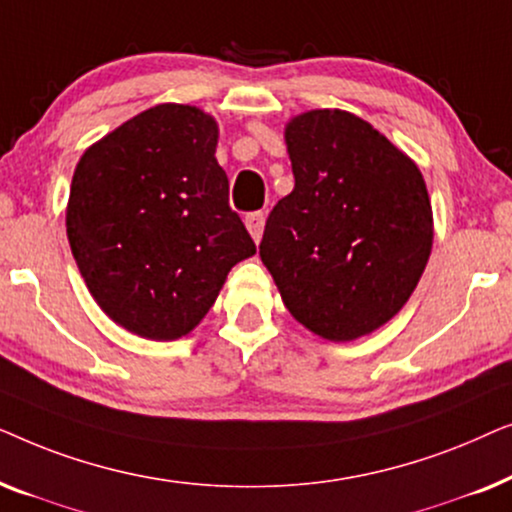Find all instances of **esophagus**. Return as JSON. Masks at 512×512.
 Here are the masks:
<instances>
[{
	"label": "esophagus",
	"mask_w": 512,
	"mask_h": 512,
	"mask_svg": "<svg viewBox=\"0 0 512 512\" xmlns=\"http://www.w3.org/2000/svg\"><path fill=\"white\" fill-rule=\"evenodd\" d=\"M244 223H247L251 237H254L256 242H261L263 228H265V214L263 212H251V214L244 216Z\"/></svg>",
	"instance_id": "esophagus-1"
}]
</instances>
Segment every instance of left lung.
Masks as SVG:
<instances>
[{"instance_id":"1","label":"left lung","mask_w":512,"mask_h":512,"mask_svg":"<svg viewBox=\"0 0 512 512\" xmlns=\"http://www.w3.org/2000/svg\"><path fill=\"white\" fill-rule=\"evenodd\" d=\"M293 191L272 207L261 261L300 324L356 340L408 303L431 254L417 165L363 118L317 109L286 125Z\"/></svg>"}]
</instances>
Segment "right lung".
Returning a JSON list of instances; mask_svg holds the SVG:
<instances>
[{
  "mask_svg": "<svg viewBox=\"0 0 512 512\" xmlns=\"http://www.w3.org/2000/svg\"><path fill=\"white\" fill-rule=\"evenodd\" d=\"M216 137L214 118L200 109L158 104L76 165L69 247L97 305L142 338L193 331L230 268L256 254L228 205Z\"/></svg>",
  "mask_w": 512,
  "mask_h": 512,
  "instance_id": "obj_1",
  "label": "right lung"
}]
</instances>
